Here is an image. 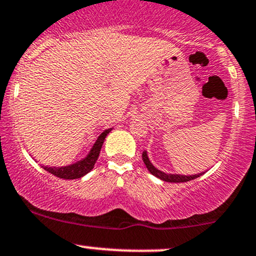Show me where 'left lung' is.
<instances>
[{
    "mask_svg": "<svg viewBox=\"0 0 256 256\" xmlns=\"http://www.w3.org/2000/svg\"><path fill=\"white\" fill-rule=\"evenodd\" d=\"M142 160L143 162H144L146 168H147L148 171L152 174V175H154L156 178H158L160 180H162V181L165 182H174V184H180V182H187V181H190V180H194L196 178H199L200 175H203V174H196V175H190V176H184V175H172V174H165L162 172V171H160L156 169V168L153 166V164L150 162V159H148V156H147V152H143L142 153Z\"/></svg>",
    "mask_w": 256,
    "mask_h": 256,
    "instance_id": "left-lung-1",
    "label": "left lung"
}]
</instances>
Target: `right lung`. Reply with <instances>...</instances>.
<instances>
[{"label":"right lung","instance_id":"right-lung-1","mask_svg":"<svg viewBox=\"0 0 256 256\" xmlns=\"http://www.w3.org/2000/svg\"><path fill=\"white\" fill-rule=\"evenodd\" d=\"M112 131V128H108L104 132L100 134V137L97 138V141L94 142V147L90 150L88 156L85 159L80 160V162H75L72 165H68V166H62V168H56V166H44V169L52 175L57 176L60 178L64 180H74V178H80L82 176H85L86 174H88L90 171L94 169V164H96L98 156H100V148H102L103 142H104L106 134Z\"/></svg>","mask_w":256,"mask_h":256}]
</instances>
